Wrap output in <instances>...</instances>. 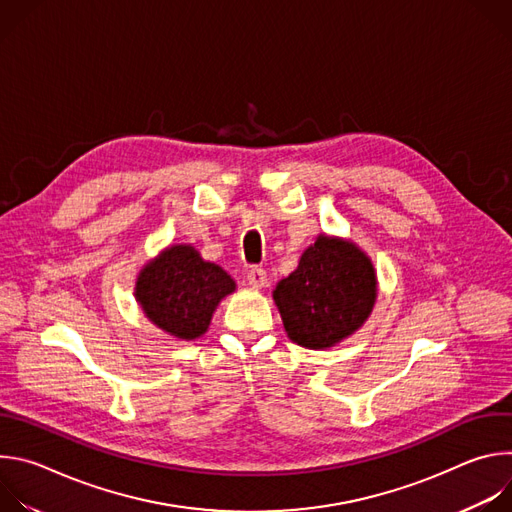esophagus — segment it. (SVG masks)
Here are the masks:
<instances>
[{"mask_svg":"<svg viewBox=\"0 0 512 512\" xmlns=\"http://www.w3.org/2000/svg\"><path fill=\"white\" fill-rule=\"evenodd\" d=\"M247 283H249L253 289L265 287V283H267V273H265V269H261V267H251V269L247 271Z\"/></svg>","mask_w":512,"mask_h":512,"instance_id":"34e87169","label":"esophagus"}]
</instances>
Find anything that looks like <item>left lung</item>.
Returning <instances> with one entry per match:
<instances>
[{
  "label": "left lung",
  "instance_id": "obj_1",
  "mask_svg": "<svg viewBox=\"0 0 512 512\" xmlns=\"http://www.w3.org/2000/svg\"><path fill=\"white\" fill-rule=\"evenodd\" d=\"M379 281L373 259L350 239L320 233L273 289L285 334L310 350L352 336L373 314Z\"/></svg>",
  "mask_w": 512,
  "mask_h": 512
}]
</instances>
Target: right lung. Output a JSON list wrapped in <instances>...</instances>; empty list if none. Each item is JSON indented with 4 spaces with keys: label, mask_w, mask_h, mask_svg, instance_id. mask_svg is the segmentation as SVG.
Wrapping results in <instances>:
<instances>
[{
    "label": "right lung",
    "mask_w": 512,
    "mask_h": 512,
    "mask_svg": "<svg viewBox=\"0 0 512 512\" xmlns=\"http://www.w3.org/2000/svg\"><path fill=\"white\" fill-rule=\"evenodd\" d=\"M237 289L235 279L188 243L162 249L135 279L133 296L143 316L164 334L196 340L208 332L212 314Z\"/></svg>",
    "instance_id": "obj_1"
}]
</instances>
